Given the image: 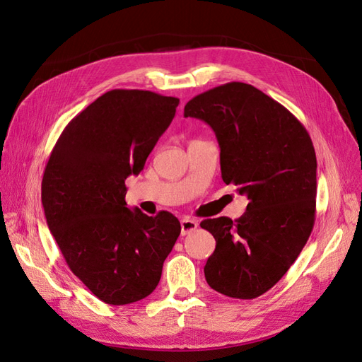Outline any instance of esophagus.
I'll return each mask as SVG.
<instances>
[{
  "label": "esophagus",
  "instance_id": "obj_1",
  "mask_svg": "<svg viewBox=\"0 0 362 362\" xmlns=\"http://www.w3.org/2000/svg\"><path fill=\"white\" fill-rule=\"evenodd\" d=\"M198 226H199L198 221H194V218H190V217H184L181 221V234L187 235V234L193 233Z\"/></svg>",
  "mask_w": 362,
  "mask_h": 362
}]
</instances>
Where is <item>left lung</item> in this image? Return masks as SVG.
I'll return each mask as SVG.
<instances>
[{
  "label": "left lung",
  "mask_w": 362,
  "mask_h": 362,
  "mask_svg": "<svg viewBox=\"0 0 362 362\" xmlns=\"http://www.w3.org/2000/svg\"><path fill=\"white\" fill-rule=\"evenodd\" d=\"M184 116L213 128L223 182L249 199L234 222H201L216 238L205 279L229 298L255 299L286 275L313 231L317 160L311 137L286 107L238 81L194 96Z\"/></svg>",
  "instance_id": "left-lung-1"
}]
</instances>
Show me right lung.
Masks as SVG:
<instances>
[{
	"mask_svg": "<svg viewBox=\"0 0 362 362\" xmlns=\"http://www.w3.org/2000/svg\"><path fill=\"white\" fill-rule=\"evenodd\" d=\"M178 104L149 90L104 93L63 129L43 172L49 231L74 275L108 305L154 291L181 233L172 213L152 217L125 202V180L144 169Z\"/></svg>",
	"mask_w": 362,
	"mask_h": 362,
	"instance_id": "1",
	"label": "right lung"
}]
</instances>
